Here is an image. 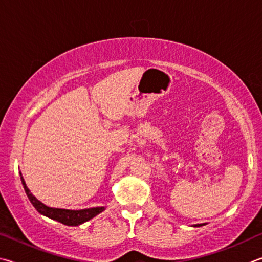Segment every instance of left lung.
<instances>
[{
    "instance_id": "left-lung-1",
    "label": "left lung",
    "mask_w": 262,
    "mask_h": 262,
    "mask_svg": "<svg viewBox=\"0 0 262 262\" xmlns=\"http://www.w3.org/2000/svg\"><path fill=\"white\" fill-rule=\"evenodd\" d=\"M205 226V223H201V224H193V227H203Z\"/></svg>"
}]
</instances>
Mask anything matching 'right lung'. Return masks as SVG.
Returning <instances> with one entry per match:
<instances>
[{
  "label": "right lung",
  "mask_w": 262,
  "mask_h": 262,
  "mask_svg": "<svg viewBox=\"0 0 262 262\" xmlns=\"http://www.w3.org/2000/svg\"><path fill=\"white\" fill-rule=\"evenodd\" d=\"M21 184L24 186V190L26 192L27 198L30 199L31 204L34 206V208L38 210L40 214L45 215L55 221L61 222L66 226H80V224L90 221L91 219H93L96 215L102 213L105 209V207H92V208H85V209H64V208H53L49 206H46L43 203H41L35 196L32 194L29 187H27L26 183L23 178L21 172H19Z\"/></svg>",
  "instance_id": "add662e5"
}]
</instances>
